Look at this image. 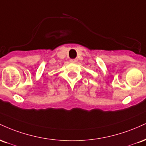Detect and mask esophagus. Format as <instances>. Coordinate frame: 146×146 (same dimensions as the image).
Segmentation results:
<instances>
[{"label":"esophagus","mask_w":146,"mask_h":146,"mask_svg":"<svg viewBox=\"0 0 146 146\" xmlns=\"http://www.w3.org/2000/svg\"><path fill=\"white\" fill-rule=\"evenodd\" d=\"M70 61L72 62H78V59H71Z\"/></svg>","instance_id":"34e87169"}]
</instances>
